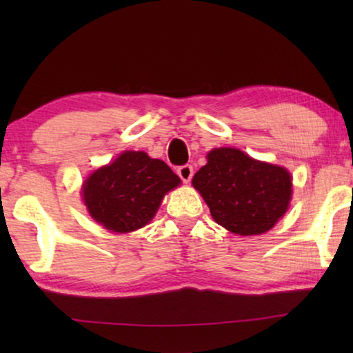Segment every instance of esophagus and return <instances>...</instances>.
Masks as SVG:
<instances>
[{"instance_id": "34e87169", "label": "esophagus", "mask_w": 353, "mask_h": 353, "mask_svg": "<svg viewBox=\"0 0 353 353\" xmlns=\"http://www.w3.org/2000/svg\"><path fill=\"white\" fill-rule=\"evenodd\" d=\"M176 173H178V176L181 178V181H185V183H188V181H191V178H192V167L190 165V163H186V165H181V167H178L176 168Z\"/></svg>"}]
</instances>
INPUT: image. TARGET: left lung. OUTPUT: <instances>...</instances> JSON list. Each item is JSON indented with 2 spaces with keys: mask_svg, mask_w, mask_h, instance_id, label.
Masks as SVG:
<instances>
[{
  "mask_svg": "<svg viewBox=\"0 0 353 353\" xmlns=\"http://www.w3.org/2000/svg\"><path fill=\"white\" fill-rule=\"evenodd\" d=\"M216 223L241 236L262 234L281 219L291 201L286 168L259 162L234 148L214 149L192 176Z\"/></svg>",
  "mask_w": 353,
  "mask_h": 353,
  "instance_id": "1",
  "label": "left lung"
}]
</instances>
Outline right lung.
<instances>
[{
    "label": "right lung",
    "instance_id": "right-lung-1",
    "mask_svg": "<svg viewBox=\"0 0 353 353\" xmlns=\"http://www.w3.org/2000/svg\"><path fill=\"white\" fill-rule=\"evenodd\" d=\"M180 181L165 162L127 151L86 178L83 201L98 223L115 233H130L156 215L162 197Z\"/></svg>",
    "mask_w": 353,
    "mask_h": 353
}]
</instances>
